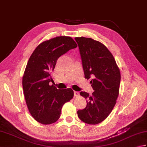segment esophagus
<instances>
[{"label":"esophagus","mask_w":147,"mask_h":147,"mask_svg":"<svg viewBox=\"0 0 147 147\" xmlns=\"http://www.w3.org/2000/svg\"><path fill=\"white\" fill-rule=\"evenodd\" d=\"M79 95V93L77 91H74V96H78Z\"/></svg>","instance_id":"obj_1"}]
</instances>
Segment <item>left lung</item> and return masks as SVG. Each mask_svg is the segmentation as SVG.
Returning <instances> with one entry per match:
<instances>
[{
    "label": "left lung",
    "instance_id": "8db88e82",
    "mask_svg": "<svg viewBox=\"0 0 147 147\" xmlns=\"http://www.w3.org/2000/svg\"><path fill=\"white\" fill-rule=\"evenodd\" d=\"M81 56L84 77L93 90L91 95L81 91L86 99L84 109L77 111L80 120L91 125L102 122L112 111L119 95L120 71L114 57L106 46L90 38H75Z\"/></svg>",
    "mask_w": 147,
    "mask_h": 147
}]
</instances>
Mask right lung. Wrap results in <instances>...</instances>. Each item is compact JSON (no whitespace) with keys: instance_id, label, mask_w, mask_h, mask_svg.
Masks as SVG:
<instances>
[{"instance_id":"add662e5","label":"right lung","mask_w":147,"mask_h":147,"mask_svg":"<svg viewBox=\"0 0 147 147\" xmlns=\"http://www.w3.org/2000/svg\"><path fill=\"white\" fill-rule=\"evenodd\" d=\"M77 47L70 36L52 38L40 43L27 62L22 77L24 96L30 115L40 123L56 122L63 105L73 98L71 88L58 90L50 83L58 58Z\"/></svg>"}]
</instances>
